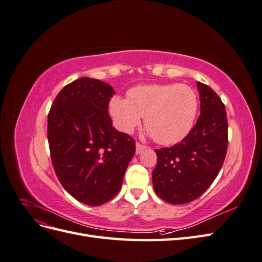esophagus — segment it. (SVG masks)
Wrapping results in <instances>:
<instances>
[{
  "label": "esophagus",
  "mask_w": 262,
  "mask_h": 262,
  "mask_svg": "<svg viewBox=\"0 0 262 262\" xmlns=\"http://www.w3.org/2000/svg\"><path fill=\"white\" fill-rule=\"evenodd\" d=\"M137 154H140V153H142V152H143V150L146 148V146L145 145H143V144H141V143H139V142H138V143H137Z\"/></svg>",
  "instance_id": "obj_1"
}]
</instances>
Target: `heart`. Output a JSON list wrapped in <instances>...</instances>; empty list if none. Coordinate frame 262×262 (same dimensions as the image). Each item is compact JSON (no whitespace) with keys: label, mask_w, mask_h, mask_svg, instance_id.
<instances>
[{"label":"heart","mask_w":262,"mask_h":262,"mask_svg":"<svg viewBox=\"0 0 262 262\" xmlns=\"http://www.w3.org/2000/svg\"><path fill=\"white\" fill-rule=\"evenodd\" d=\"M198 97L184 84H147L132 87L126 99L114 97L109 113L119 129L131 132L145 116V128L160 144H173L192 129Z\"/></svg>","instance_id":"obj_1"}]
</instances>
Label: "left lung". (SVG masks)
<instances>
[{
  "mask_svg": "<svg viewBox=\"0 0 262 262\" xmlns=\"http://www.w3.org/2000/svg\"><path fill=\"white\" fill-rule=\"evenodd\" d=\"M200 116L179 143L155 149L153 170L156 194L171 204L189 203L199 198L216 178L228 145L225 105L210 86L198 82Z\"/></svg>",
  "mask_w": 262,
  "mask_h": 262,
  "instance_id": "8db88e82",
  "label": "left lung"
}]
</instances>
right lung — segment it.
Listing matches in <instances>:
<instances>
[{"mask_svg":"<svg viewBox=\"0 0 262 262\" xmlns=\"http://www.w3.org/2000/svg\"><path fill=\"white\" fill-rule=\"evenodd\" d=\"M115 95L105 82L82 77L63 87L48 115L51 162L77 201L100 205L120 191L136 141L117 131L108 114Z\"/></svg>","mask_w":262,"mask_h":262,"instance_id":"1","label":"right lung"}]
</instances>
